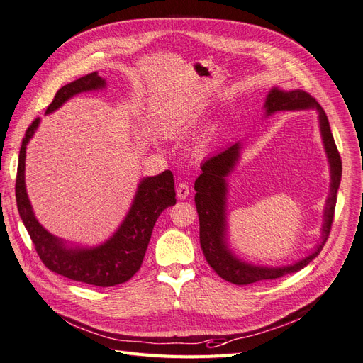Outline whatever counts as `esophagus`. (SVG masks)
<instances>
[{"mask_svg":"<svg viewBox=\"0 0 363 363\" xmlns=\"http://www.w3.org/2000/svg\"><path fill=\"white\" fill-rule=\"evenodd\" d=\"M177 194H178V199H186L190 196V186L186 182H181L178 186H177Z\"/></svg>","mask_w":363,"mask_h":363,"instance_id":"34e87169","label":"esophagus"}]
</instances>
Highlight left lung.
Returning <instances> with one entry per match:
<instances>
[{
  "instance_id": "8db88e82",
  "label": "left lung",
  "mask_w": 363,
  "mask_h": 363,
  "mask_svg": "<svg viewBox=\"0 0 363 363\" xmlns=\"http://www.w3.org/2000/svg\"><path fill=\"white\" fill-rule=\"evenodd\" d=\"M317 108L320 113V128L323 135V143L327 158L330 162V194L327 197V205L324 209V226H323V240L315 247V250L296 264L280 268L270 267H256L245 264L233 256L225 242L226 235V177L232 172L235 162L240 157L241 143L230 145L229 147L220 150L218 154L209 157L201 166L202 174L194 182V202L199 214V225H201V247L203 250L208 264L213 270L221 277L235 285H250L255 282L268 279H279L289 273H296L300 268L306 267L312 259L317 258L323 250L324 244L329 238L335 217L336 193L341 184L342 177V162L337 147L330 131L329 119L321 108V105L315 101L309 93L303 90H279L273 89L268 93L265 101L267 114H273L276 111L284 110H309Z\"/></svg>"
}]
</instances>
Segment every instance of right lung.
<instances>
[{
  "label": "right lung",
  "mask_w": 363,
  "mask_h": 363,
  "mask_svg": "<svg viewBox=\"0 0 363 363\" xmlns=\"http://www.w3.org/2000/svg\"><path fill=\"white\" fill-rule=\"evenodd\" d=\"M104 86L105 81L96 72L81 77L55 93L46 114L62 107L78 93L98 90ZM39 122V118L33 121L22 140L15 185L18 211L39 258L51 272L77 282L102 288L126 282L142 267L157 218L166 208L177 203L173 173L166 170L140 182L130 213L108 241L93 249H67L60 240L43 229L34 217L26 190V149Z\"/></svg>",
  "instance_id": "add662e5"
}]
</instances>
